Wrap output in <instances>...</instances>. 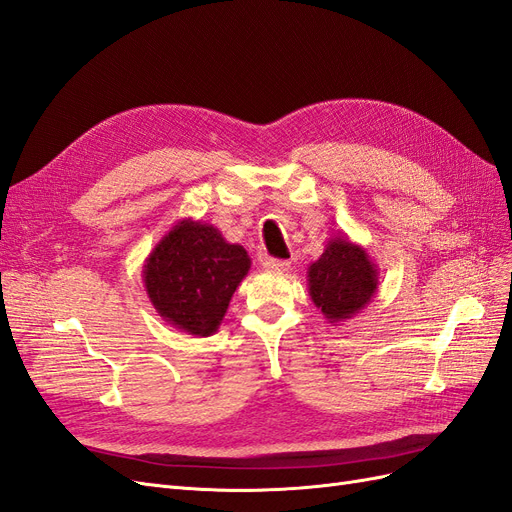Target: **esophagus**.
Wrapping results in <instances>:
<instances>
[{
	"instance_id": "obj_1",
	"label": "esophagus",
	"mask_w": 512,
	"mask_h": 512,
	"mask_svg": "<svg viewBox=\"0 0 512 512\" xmlns=\"http://www.w3.org/2000/svg\"><path fill=\"white\" fill-rule=\"evenodd\" d=\"M262 267H265L271 273H282V271L288 269V262L286 260H277V258H265V262H262Z\"/></svg>"
}]
</instances>
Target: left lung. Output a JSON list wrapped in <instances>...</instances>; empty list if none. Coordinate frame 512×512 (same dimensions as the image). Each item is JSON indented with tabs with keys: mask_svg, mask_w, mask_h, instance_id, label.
<instances>
[{
	"mask_svg": "<svg viewBox=\"0 0 512 512\" xmlns=\"http://www.w3.org/2000/svg\"><path fill=\"white\" fill-rule=\"evenodd\" d=\"M378 265L365 247L346 235L333 237L320 258L307 267L309 297L331 324L361 314L378 292Z\"/></svg>",
	"mask_w": 512,
	"mask_h": 512,
	"instance_id": "8db88e82",
	"label": "left lung"
}]
</instances>
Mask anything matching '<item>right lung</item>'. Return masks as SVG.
<instances>
[{"instance_id":"right-lung-1","label":"right lung","mask_w":512,"mask_h":512,"mask_svg":"<svg viewBox=\"0 0 512 512\" xmlns=\"http://www.w3.org/2000/svg\"><path fill=\"white\" fill-rule=\"evenodd\" d=\"M250 265L243 245L228 243L213 224L185 218L145 258L143 284L170 327L209 337L220 329Z\"/></svg>"}]
</instances>
